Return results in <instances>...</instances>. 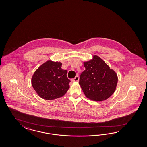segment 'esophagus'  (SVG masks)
I'll list each match as a JSON object with an SVG mask.
<instances>
[{"instance_id":"obj_1","label":"esophagus","mask_w":147,"mask_h":147,"mask_svg":"<svg viewBox=\"0 0 147 147\" xmlns=\"http://www.w3.org/2000/svg\"><path fill=\"white\" fill-rule=\"evenodd\" d=\"M79 80V76H76L74 78L71 79V81L72 82H78Z\"/></svg>"}]
</instances>
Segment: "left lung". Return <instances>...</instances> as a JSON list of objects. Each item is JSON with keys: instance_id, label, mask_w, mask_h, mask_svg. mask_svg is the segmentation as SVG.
Wrapping results in <instances>:
<instances>
[{"instance_id": "left-lung-1", "label": "left lung", "mask_w": 147, "mask_h": 147, "mask_svg": "<svg viewBox=\"0 0 147 147\" xmlns=\"http://www.w3.org/2000/svg\"><path fill=\"white\" fill-rule=\"evenodd\" d=\"M85 70L80 75L79 85L86 96L95 101H102L115 91L118 78L115 71L98 55L84 62Z\"/></svg>"}]
</instances>
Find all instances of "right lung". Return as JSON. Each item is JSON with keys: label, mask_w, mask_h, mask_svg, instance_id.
Listing matches in <instances>:
<instances>
[{"label": "right lung", "mask_w": 147, "mask_h": 147, "mask_svg": "<svg viewBox=\"0 0 147 147\" xmlns=\"http://www.w3.org/2000/svg\"><path fill=\"white\" fill-rule=\"evenodd\" d=\"M62 63L48 60L36 70L32 77V85L40 98L52 100L63 96L71 82Z\"/></svg>", "instance_id": "obj_1"}]
</instances>
